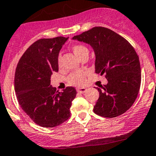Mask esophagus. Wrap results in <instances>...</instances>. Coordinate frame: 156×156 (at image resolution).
I'll list each match as a JSON object with an SVG mask.
<instances>
[{"label":"esophagus","instance_id":"obj_1","mask_svg":"<svg viewBox=\"0 0 156 156\" xmlns=\"http://www.w3.org/2000/svg\"><path fill=\"white\" fill-rule=\"evenodd\" d=\"M76 90H77V92H78V93H86V91H87V89L83 88H83H77Z\"/></svg>","mask_w":156,"mask_h":156}]
</instances>
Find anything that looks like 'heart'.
<instances>
[{
    "mask_svg": "<svg viewBox=\"0 0 156 156\" xmlns=\"http://www.w3.org/2000/svg\"><path fill=\"white\" fill-rule=\"evenodd\" d=\"M73 52L77 57H80L85 52L88 51L87 47L82 44H75L72 47ZM58 66H60V57H58L57 60ZM87 73L85 71H75L69 74L67 77V82L70 85L76 86V87H80L85 83L86 77H87Z\"/></svg>",
    "mask_w": 156,
    "mask_h": 156,
    "instance_id": "obj_1",
    "label": "heart"
}]
</instances>
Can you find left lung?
<instances>
[{"mask_svg":"<svg viewBox=\"0 0 156 156\" xmlns=\"http://www.w3.org/2000/svg\"><path fill=\"white\" fill-rule=\"evenodd\" d=\"M73 39L91 45L96 54L95 71L105 74L108 83L97 87L99 97L93 111L106 118L126 112L134 103L141 85V67L128 41L103 27H95Z\"/></svg>","mask_w":156,"mask_h":156,"instance_id":"8db88e82","label":"left lung"}]
</instances>
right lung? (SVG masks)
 I'll return each mask as SVG.
<instances>
[{
  "instance_id": "obj_1",
  "label": "right lung",
  "mask_w": 156,
  "mask_h": 156,
  "mask_svg": "<svg viewBox=\"0 0 156 156\" xmlns=\"http://www.w3.org/2000/svg\"><path fill=\"white\" fill-rule=\"evenodd\" d=\"M67 38H43L31 44L17 63L14 89L25 113L42 127L57 126L70 117L76 91L73 87L63 92L50 85V76L58 72V54Z\"/></svg>"
}]
</instances>
